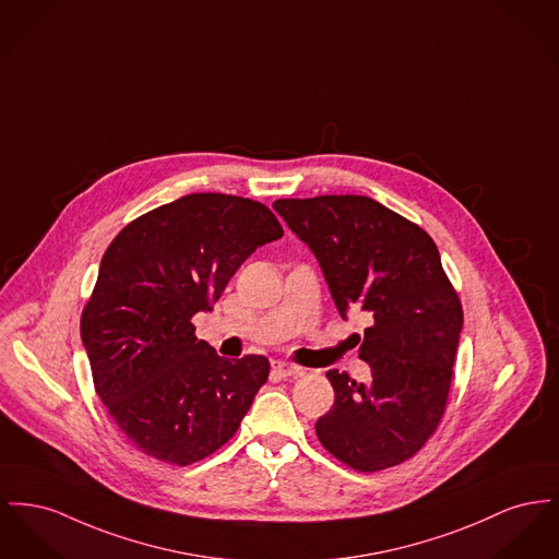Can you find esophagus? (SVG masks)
<instances>
[{
	"label": "esophagus",
	"mask_w": 559,
	"mask_h": 559,
	"mask_svg": "<svg viewBox=\"0 0 559 559\" xmlns=\"http://www.w3.org/2000/svg\"><path fill=\"white\" fill-rule=\"evenodd\" d=\"M272 373L276 378H292V376L299 373V367L287 361H272Z\"/></svg>",
	"instance_id": "esophagus-1"
}]
</instances>
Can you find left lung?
I'll use <instances>...</instances> for the list:
<instances>
[{"instance_id": "8db88e82", "label": "left lung", "mask_w": 559, "mask_h": 559, "mask_svg": "<svg viewBox=\"0 0 559 559\" xmlns=\"http://www.w3.org/2000/svg\"><path fill=\"white\" fill-rule=\"evenodd\" d=\"M274 211L308 245L342 319L362 312L369 382L329 369L335 401L317 420L323 448L371 473L412 459L439 425L459 350L462 306L420 226L367 197L281 198Z\"/></svg>"}]
</instances>
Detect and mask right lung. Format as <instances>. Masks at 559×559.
I'll list each match as a JSON object with an SVG mask.
<instances>
[{
	"instance_id": "obj_1",
	"label": "right lung",
	"mask_w": 559,
	"mask_h": 559,
	"mask_svg": "<svg viewBox=\"0 0 559 559\" xmlns=\"http://www.w3.org/2000/svg\"><path fill=\"white\" fill-rule=\"evenodd\" d=\"M281 236L262 202L188 194L136 217L107 247L82 312V344L100 401L143 454L186 466L240 427L270 362L219 357L194 335L192 317Z\"/></svg>"
}]
</instances>
